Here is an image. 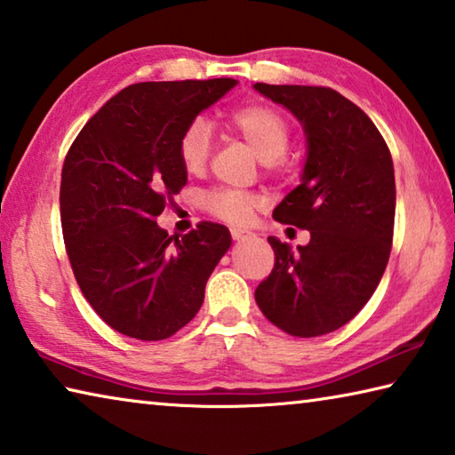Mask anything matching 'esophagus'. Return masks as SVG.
<instances>
[{
  "label": "esophagus",
  "mask_w": 455,
  "mask_h": 455,
  "mask_svg": "<svg viewBox=\"0 0 455 455\" xmlns=\"http://www.w3.org/2000/svg\"><path fill=\"white\" fill-rule=\"evenodd\" d=\"M230 236L235 238V241H244V238H249V236H252V233L249 228H230Z\"/></svg>",
  "instance_id": "esophagus-1"
}]
</instances>
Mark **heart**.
<instances>
[{
    "label": "heart",
    "mask_w": 455,
    "mask_h": 455,
    "mask_svg": "<svg viewBox=\"0 0 455 455\" xmlns=\"http://www.w3.org/2000/svg\"><path fill=\"white\" fill-rule=\"evenodd\" d=\"M227 128L257 154L268 171L279 172L287 166L291 124L281 110L265 102L235 108L227 116ZM211 130L203 120H192L179 136V160L188 174H203L211 156ZM260 204V196L235 188H214L203 196L206 212L230 225H243Z\"/></svg>",
    "instance_id": "1"
}]
</instances>
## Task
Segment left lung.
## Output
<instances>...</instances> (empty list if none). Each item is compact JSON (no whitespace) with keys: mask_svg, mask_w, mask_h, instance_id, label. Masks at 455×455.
<instances>
[{"mask_svg":"<svg viewBox=\"0 0 455 455\" xmlns=\"http://www.w3.org/2000/svg\"><path fill=\"white\" fill-rule=\"evenodd\" d=\"M255 90L289 108L305 128L309 154L301 184L283 198L273 219L311 233L309 244L297 251L268 236L275 267L255 299L284 333L319 337L363 309L387 267L394 160L371 118L339 92L263 82Z\"/></svg>","mask_w":455,"mask_h":455,"instance_id":"8db88e82","label":"left lung"}]
</instances>
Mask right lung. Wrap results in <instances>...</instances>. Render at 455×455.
<instances>
[{"instance_id":"1","label":"right lung","mask_w":455,"mask_h":455,"mask_svg":"<svg viewBox=\"0 0 455 455\" xmlns=\"http://www.w3.org/2000/svg\"><path fill=\"white\" fill-rule=\"evenodd\" d=\"M236 80L142 82L92 116L66 154L60 217L82 295L100 319L140 341L172 337L198 313L230 233L203 220L188 235L156 225L187 184L179 136Z\"/></svg>"}]
</instances>
